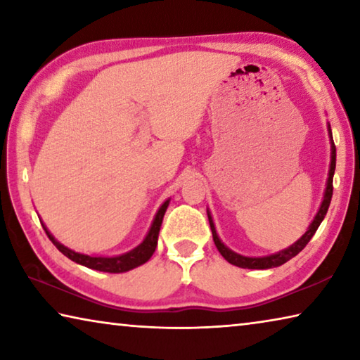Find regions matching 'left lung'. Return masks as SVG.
Here are the masks:
<instances>
[{"label":"left lung","instance_id":"left-lung-1","mask_svg":"<svg viewBox=\"0 0 360 360\" xmlns=\"http://www.w3.org/2000/svg\"><path fill=\"white\" fill-rule=\"evenodd\" d=\"M328 133H330V138H332V130H330V125H328ZM335 163H337V149H335V144H333V139H332V162H330V172H328V179H327V188H326V195H324V200H322V205L318 211V214H316L314 221L309 225V229L307 230V233H304L300 240L297 243H294L290 248L284 249V251L278 252V254H273V255H266V257H243L240 254H235L231 252L229 248H225L221 240H219V236L216 233V229H214V224H212V219L208 214L210 219V225H211V231H212V240H214V245L217 248V251L222 254V257L230 262L231 265H236V266H241V268H251V270H265V268H273V266H279L285 264V262L290 260L292 257H295V255L302 251V249L308 245L309 240L313 238V235L316 233V230L321 225V222L324 221V217L327 214V210L328 206H330V200H332V195H333V173H335Z\"/></svg>","mask_w":360,"mask_h":360}]
</instances>
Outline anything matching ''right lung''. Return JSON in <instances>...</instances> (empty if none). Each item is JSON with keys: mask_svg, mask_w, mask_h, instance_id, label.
Here are the masks:
<instances>
[{"mask_svg": "<svg viewBox=\"0 0 360 360\" xmlns=\"http://www.w3.org/2000/svg\"><path fill=\"white\" fill-rule=\"evenodd\" d=\"M167 208H168V202H165L160 206V210H158L154 222H152L149 233H148V236H146L141 245L133 249V251H130V252L117 255V257H92V255H85V254H79V252L71 251V249L65 248L63 245H60V243L53 238L51 233H49L44 225H42V227H44L49 240L56 245L58 251L63 255H66L68 259H71L72 262H76V264H81L84 266L92 268V270H98V271L124 273V271L131 270V268H136L139 265L146 264V262L152 257V254H154L155 248H157L158 231H160V225L163 221V216H165Z\"/></svg>", "mask_w": 360, "mask_h": 360, "instance_id": "add662e5", "label": "right lung"}]
</instances>
